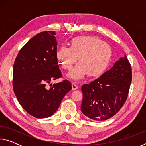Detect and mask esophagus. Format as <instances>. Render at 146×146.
Here are the masks:
<instances>
[{"instance_id":"1","label":"esophagus","mask_w":146,"mask_h":146,"mask_svg":"<svg viewBox=\"0 0 146 146\" xmlns=\"http://www.w3.org/2000/svg\"><path fill=\"white\" fill-rule=\"evenodd\" d=\"M77 89H78L77 85H76L75 83L73 82V83H72V90H77Z\"/></svg>"}]
</instances>
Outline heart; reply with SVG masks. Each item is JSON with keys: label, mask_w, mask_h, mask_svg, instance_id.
Instances as JSON below:
<instances>
[{"label": "heart", "mask_w": 146, "mask_h": 146, "mask_svg": "<svg viewBox=\"0 0 146 146\" xmlns=\"http://www.w3.org/2000/svg\"><path fill=\"white\" fill-rule=\"evenodd\" d=\"M112 49L108 44L94 36H78L73 38L70 47L62 46L56 56L64 70H70L78 60L79 62L68 76L73 80L83 78L88 74L95 76L103 73L111 60Z\"/></svg>", "instance_id": "heart-1"}]
</instances>
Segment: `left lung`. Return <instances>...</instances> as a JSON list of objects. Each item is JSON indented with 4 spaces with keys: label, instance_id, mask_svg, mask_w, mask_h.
Returning <instances> with one entry per match:
<instances>
[{
    "label": "left lung",
    "instance_id": "obj_1",
    "mask_svg": "<svg viewBox=\"0 0 146 146\" xmlns=\"http://www.w3.org/2000/svg\"><path fill=\"white\" fill-rule=\"evenodd\" d=\"M131 80V66L125 55L100 78L82 86L81 111L94 120L111 118L126 101Z\"/></svg>",
    "mask_w": 146,
    "mask_h": 146
}]
</instances>
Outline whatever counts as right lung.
I'll return each mask as SVG.
<instances>
[{
    "mask_svg": "<svg viewBox=\"0 0 146 146\" xmlns=\"http://www.w3.org/2000/svg\"><path fill=\"white\" fill-rule=\"evenodd\" d=\"M54 31L40 32L31 38L17 55L13 65V88L24 110L38 118L50 117L58 110L66 94L72 87L68 80L47 83L60 78Z\"/></svg>",
    "mask_w": 146,
    "mask_h": 146,
    "instance_id": "obj_1",
    "label": "right lung"
}]
</instances>
